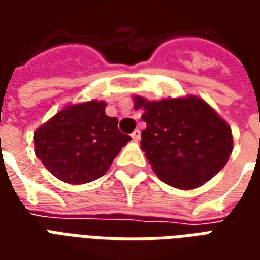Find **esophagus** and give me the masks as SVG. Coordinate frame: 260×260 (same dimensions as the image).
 <instances>
[{"instance_id":"1","label":"esophagus","mask_w":260,"mask_h":260,"mask_svg":"<svg viewBox=\"0 0 260 260\" xmlns=\"http://www.w3.org/2000/svg\"><path fill=\"white\" fill-rule=\"evenodd\" d=\"M131 136H132V139H134L135 142L141 141V131L135 129L132 134H131Z\"/></svg>"}]
</instances>
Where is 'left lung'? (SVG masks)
<instances>
[{
    "label": "left lung",
    "instance_id": "8db88e82",
    "mask_svg": "<svg viewBox=\"0 0 260 260\" xmlns=\"http://www.w3.org/2000/svg\"><path fill=\"white\" fill-rule=\"evenodd\" d=\"M143 108L141 147L153 171L167 185L193 189L223 169L233 152L230 126L202 99L184 97L147 102Z\"/></svg>",
    "mask_w": 260,
    "mask_h": 260
}]
</instances>
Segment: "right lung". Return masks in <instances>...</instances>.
<instances>
[{"instance_id": "add662e5", "label": "right lung", "mask_w": 260, "mask_h": 260, "mask_svg": "<svg viewBox=\"0 0 260 260\" xmlns=\"http://www.w3.org/2000/svg\"><path fill=\"white\" fill-rule=\"evenodd\" d=\"M104 108L96 100L68 106L35 132L37 158L54 177L74 185L97 180L131 141Z\"/></svg>"}]
</instances>
